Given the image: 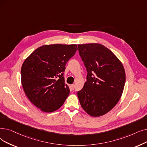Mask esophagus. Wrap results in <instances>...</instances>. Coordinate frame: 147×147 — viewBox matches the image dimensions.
Returning a JSON list of instances; mask_svg holds the SVG:
<instances>
[{"mask_svg": "<svg viewBox=\"0 0 147 147\" xmlns=\"http://www.w3.org/2000/svg\"><path fill=\"white\" fill-rule=\"evenodd\" d=\"M70 88H71V89H72V90H74V84L71 85H70Z\"/></svg>", "mask_w": 147, "mask_h": 147, "instance_id": "34e87169", "label": "esophagus"}]
</instances>
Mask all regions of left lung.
<instances>
[{
    "instance_id": "left-lung-1",
    "label": "left lung",
    "mask_w": 147,
    "mask_h": 147,
    "mask_svg": "<svg viewBox=\"0 0 147 147\" xmlns=\"http://www.w3.org/2000/svg\"><path fill=\"white\" fill-rule=\"evenodd\" d=\"M78 46L87 70V81L78 92L80 105L92 117L104 115L122 95L125 82L124 66L112 51L101 44Z\"/></svg>"
}]
</instances>
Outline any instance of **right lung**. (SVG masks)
I'll list each match as a JSON object with an SVG mask.
<instances>
[{
    "label": "right lung",
    "instance_id": "right-lung-1",
    "mask_svg": "<svg viewBox=\"0 0 147 147\" xmlns=\"http://www.w3.org/2000/svg\"><path fill=\"white\" fill-rule=\"evenodd\" d=\"M76 44H46L37 48L23 62L21 81L28 99L44 112L62 106L69 94L65 84V64L74 56Z\"/></svg>",
    "mask_w": 147,
    "mask_h": 147
}]
</instances>
